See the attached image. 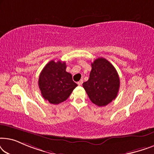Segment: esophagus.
I'll return each instance as SVG.
<instances>
[{"label": "esophagus", "instance_id": "obj_1", "mask_svg": "<svg viewBox=\"0 0 154 154\" xmlns=\"http://www.w3.org/2000/svg\"><path fill=\"white\" fill-rule=\"evenodd\" d=\"M83 80H81V81L78 82V85H81L82 84H83Z\"/></svg>", "mask_w": 154, "mask_h": 154}]
</instances>
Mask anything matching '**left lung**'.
I'll list each match as a JSON object with an SVG mask.
<instances>
[{
	"label": "left lung",
	"mask_w": 154,
	"mask_h": 154,
	"mask_svg": "<svg viewBox=\"0 0 154 154\" xmlns=\"http://www.w3.org/2000/svg\"><path fill=\"white\" fill-rule=\"evenodd\" d=\"M91 66L89 79L83 86L93 104L106 106L117 97L120 87L119 74L114 66L103 57L94 60Z\"/></svg>",
	"instance_id": "1"
}]
</instances>
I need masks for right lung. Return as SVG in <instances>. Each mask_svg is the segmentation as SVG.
<instances>
[{
	"label": "right lung",
	"mask_w": 154,
	"mask_h": 154,
	"mask_svg": "<svg viewBox=\"0 0 154 154\" xmlns=\"http://www.w3.org/2000/svg\"><path fill=\"white\" fill-rule=\"evenodd\" d=\"M66 69L65 62L51 60L40 73L38 85L42 96L52 104H60L66 100L78 85Z\"/></svg>",
	"instance_id": "right-lung-1"
}]
</instances>
